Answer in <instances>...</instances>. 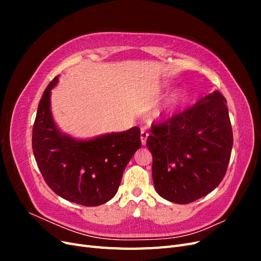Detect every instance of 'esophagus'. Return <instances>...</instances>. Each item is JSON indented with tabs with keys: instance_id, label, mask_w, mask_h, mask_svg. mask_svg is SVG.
<instances>
[{
	"instance_id": "1",
	"label": "esophagus",
	"mask_w": 261,
	"mask_h": 261,
	"mask_svg": "<svg viewBox=\"0 0 261 261\" xmlns=\"http://www.w3.org/2000/svg\"><path fill=\"white\" fill-rule=\"evenodd\" d=\"M148 136H149V134L146 130L141 129V132H140V140H141V144H143L144 146L146 145V141H147Z\"/></svg>"
}]
</instances>
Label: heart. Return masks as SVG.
<instances>
[{
  "mask_svg": "<svg viewBox=\"0 0 261 261\" xmlns=\"http://www.w3.org/2000/svg\"><path fill=\"white\" fill-rule=\"evenodd\" d=\"M185 99V94L181 91H176L165 100L163 106L158 109L155 111V116H169L171 115L175 110L183 103Z\"/></svg>",
  "mask_w": 261,
  "mask_h": 261,
  "instance_id": "obj_1",
  "label": "heart"
}]
</instances>
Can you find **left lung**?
Wrapping results in <instances>:
<instances>
[{
	"label": "left lung",
	"mask_w": 261,
	"mask_h": 261,
	"mask_svg": "<svg viewBox=\"0 0 261 261\" xmlns=\"http://www.w3.org/2000/svg\"><path fill=\"white\" fill-rule=\"evenodd\" d=\"M232 146L226 100L218 90L181 113L152 125L147 147L153 159L156 193L181 204L208 195L225 175Z\"/></svg>",
	"instance_id": "8db88e82"
}]
</instances>
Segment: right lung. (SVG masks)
I'll return each mask as SVG.
<instances>
[{
  "instance_id": "1",
  "label": "right lung",
  "mask_w": 261,
  "mask_h": 261,
  "mask_svg": "<svg viewBox=\"0 0 261 261\" xmlns=\"http://www.w3.org/2000/svg\"><path fill=\"white\" fill-rule=\"evenodd\" d=\"M39 102L33 128V150L39 170L52 191L62 198L86 207L112 199L126 165L141 146L137 126L90 140H76L61 133L50 110L51 89Z\"/></svg>"
}]
</instances>
